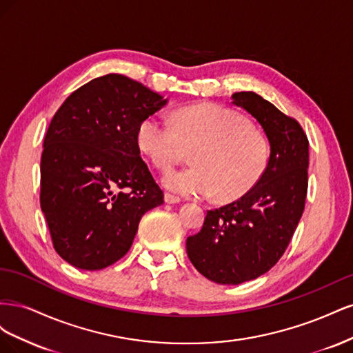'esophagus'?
<instances>
[{"instance_id": "esophagus-1", "label": "esophagus", "mask_w": 353, "mask_h": 353, "mask_svg": "<svg viewBox=\"0 0 353 353\" xmlns=\"http://www.w3.org/2000/svg\"><path fill=\"white\" fill-rule=\"evenodd\" d=\"M179 201H181V199L178 196L169 194V193L165 194V203H168V205H175V203H179Z\"/></svg>"}]
</instances>
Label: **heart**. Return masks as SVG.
<instances>
[{
    "mask_svg": "<svg viewBox=\"0 0 353 353\" xmlns=\"http://www.w3.org/2000/svg\"><path fill=\"white\" fill-rule=\"evenodd\" d=\"M140 150L160 170L194 152L187 169L169 170L163 185L178 194L236 200L250 191L270 163L265 137L240 113L218 104H197L175 113V123L150 114L137 130Z\"/></svg>",
    "mask_w": 353,
    "mask_h": 353,
    "instance_id": "heart-1",
    "label": "heart"
}]
</instances>
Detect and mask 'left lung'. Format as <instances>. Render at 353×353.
Returning a JSON list of instances; mask_svg holds the SVG:
<instances>
[{
	"instance_id": "obj_1",
	"label": "left lung",
	"mask_w": 353,
	"mask_h": 353,
	"mask_svg": "<svg viewBox=\"0 0 353 353\" xmlns=\"http://www.w3.org/2000/svg\"><path fill=\"white\" fill-rule=\"evenodd\" d=\"M231 99L262 126L270 163L243 197L208 210L200 232L187 239V254L208 280L237 285L268 272L290 243L305 209L309 143L296 119L256 92Z\"/></svg>"
}]
</instances>
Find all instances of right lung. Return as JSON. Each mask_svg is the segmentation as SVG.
<instances>
[{
  "label": "right lung",
  "mask_w": 353,
  "mask_h": 353,
  "mask_svg": "<svg viewBox=\"0 0 353 353\" xmlns=\"http://www.w3.org/2000/svg\"><path fill=\"white\" fill-rule=\"evenodd\" d=\"M168 103L123 74L73 91L51 119L41 156V209L52 245L74 268L99 271L131 249L141 216L163 203L137 130Z\"/></svg>",
  "instance_id": "obj_1"
}]
</instances>
